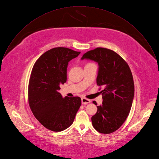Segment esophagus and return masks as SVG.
<instances>
[{"mask_svg": "<svg viewBox=\"0 0 159 159\" xmlns=\"http://www.w3.org/2000/svg\"><path fill=\"white\" fill-rule=\"evenodd\" d=\"M81 102H82V104H87L88 103H90L91 102V101L88 99H86V98H83L81 99Z\"/></svg>", "mask_w": 159, "mask_h": 159, "instance_id": "34e87169", "label": "esophagus"}]
</instances>
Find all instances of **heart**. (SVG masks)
I'll list each match as a JSON object with an SVG mask.
<instances>
[{
	"label": "heart",
	"mask_w": 159,
	"mask_h": 159,
	"mask_svg": "<svg viewBox=\"0 0 159 159\" xmlns=\"http://www.w3.org/2000/svg\"><path fill=\"white\" fill-rule=\"evenodd\" d=\"M89 64H90V63H89Z\"/></svg>",
	"instance_id": "obj_1"
}]
</instances>
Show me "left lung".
<instances>
[{
  "label": "left lung",
  "instance_id": "8db88e82",
  "mask_svg": "<svg viewBox=\"0 0 159 159\" xmlns=\"http://www.w3.org/2000/svg\"><path fill=\"white\" fill-rule=\"evenodd\" d=\"M81 59L98 63L96 83L104 88L102 105L97 106V112L91 117L93 126L100 133H112L122 125L131 109L134 84L130 69L117 53L104 48L90 50ZM93 103L97 105L96 101Z\"/></svg>",
  "mask_w": 159,
  "mask_h": 159
}]
</instances>
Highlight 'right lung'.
I'll return each instance as SVG.
<instances>
[{
	"label": "right lung",
	"instance_id": "right-lung-1",
	"mask_svg": "<svg viewBox=\"0 0 159 159\" xmlns=\"http://www.w3.org/2000/svg\"><path fill=\"white\" fill-rule=\"evenodd\" d=\"M80 52L64 47L44 53L34 65L29 84V102L36 119L47 129L60 132L73 122L81 104L80 97H65L58 92L66 81L68 62Z\"/></svg>",
	"mask_w": 159,
	"mask_h": 159
}]
</instances>
